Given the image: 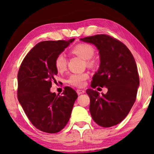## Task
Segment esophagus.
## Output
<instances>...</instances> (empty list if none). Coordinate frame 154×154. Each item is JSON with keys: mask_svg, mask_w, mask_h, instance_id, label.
<instances>
[{"mask_svg": "<svg viewBox=\"0 0 154 154\" xmlns=\"http://www.w3.org/2000/svg\"><path fill=\"white\" fill-rule=\"evenodd\" d=\"M76 92H77V94H79V95H80V94H81L85 93V90H79V89L77 90Z\"/></svg>", "mask_w": 154, "mask_h": 154, "instance_id": "1", "label": "esophagus"}]
</instances>
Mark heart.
I'll list each match as a JSON object with an SVG mask.
<instances>
[{
	"instance_id": "heart-1",
	"label": "heart",
	"mask_w": 154,
	"mask_h": 154,
	"mask_svg": "<svg viewBox=\"0 0 154 154\" xmlns=\"http://www.w3.org/2000/svg\"><path fill=\"white\" fill-rule=\"evenodd\" d=\"M71 52L75 55L84 60H87V63L90 66H92L94 64V61L92 57L94 55V49L92 45L87 43L78 44L73 48ZM67 61L64 54H60L57 56L54 60V65L59 72H62L66 68ZM89 75L87 73H75L71 75L68 79V83L71 85L76 87H83L85 85V81L88 79Z\"/></svg>"
}]
</instances>
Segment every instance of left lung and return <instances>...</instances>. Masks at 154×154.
Segmentation results:
<instances>
[{
    "label": "left lung",
    "mask_w": 154,
    "mask_h": 154,
    "mask_svg": "<svg viewBox=\"0 0 154 154\" xmlns=\"http://www.w3.org/2000/svg\"><path fill=\"white\" fill-rule=\"evenodd\" d=\"M93 44L99 50L100 65L94 73L91 87L107 88L106 94L88 89L90 112L99 125L109 128L121 123L135 102L140 78L134 57L121 41L100 34L80 39Z\"/></svg>",
    "instance_id": "left-lung-1"
}]
</instances>
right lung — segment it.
<instances>
[{
	"label": "right lung",
	"mask_w": 154,
	"mask_h": 154,
	"mask_svg": "<svg viewBox=\"0 0 154 154\" xmlns=\"http://www.w3.org/2000/svg\"><path fill=\"white\" fill-rule=\"evenodd\" d=\"M47 41L38 43L22 61L19 70V102L31 123L47 133H56L69 121L78 94L65 87L63 95L50 92L57 74L54 60L74 41Z\"/></svg>",
	"instance_id": "obj_1"
}]
</instances>
